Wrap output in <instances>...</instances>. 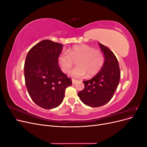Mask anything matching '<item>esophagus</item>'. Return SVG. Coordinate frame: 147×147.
Returning a JSON list of instances; mask_svg holds the SVG:
<instances>
[{
	"instance_id": "esophagus-1",
	"label": "esophagus",
	"mask_w": 147,
	"mask_h": 147,
	"mask_svg": "<svg viewBox=\"0 0 147 147\" xmlns=\"http://www.w3.org/2000/svg\"><path fill=\"white\" fill-rule=\"evenodd\" d=\"M72 84H75L77 82V80H75V79H72Z\"/></svg>"
}]
</instances>
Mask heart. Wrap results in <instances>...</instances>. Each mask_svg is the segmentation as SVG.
Segmentation results:
<instances>
[{
  "instance_id": "heart-1",
  "label": "heart",
  "mask_w": 147,
  "mask_h": 147,
  "mask_svg": "<svg viewBox=\"0 0 147 147\" xmlns=\"http://www.w3.org/2000/svg\"><path fill=\"white\" fill-rule=\"evenodd\" d=\"M58 63L64 73H68L77 61V67L70 71V75L74 78H83L88 74L93 77L98 74L104 64L105 57L102 51L94 50L88 45L74 46L58 56Z\"/></svg>"
}]
</instances>
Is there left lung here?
Here are the masks:
<instances>
[{
	"label": "left lung",
	"instance_id": "1",
	"mask_svg": "<svg viewBox=\"0 0 147 147\" xmlns=\"http://www.w3.org/2000/svg\"><path fill=\"white\" fill-rule=\"evenodd\" d=\"M99 45L105 57L104 65L94 77L83 82L84 88L78 92L83 103L92 107L102 106L110 100L120 79V70L116 56L109 48L100 43Z\"/></svg>",
	"mask_w": 147,
	"mask_h": 147
}]
</instances>
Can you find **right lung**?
I'll return each mask as SVG.
<instances>
[{"mask_svg":"<svg viewBox=\"0 0 147 147\" xmlns=\"http://www.w3.org/2000/svg\"><path fill=\"white\" fill-rule=\"evenodd\" d=\"M63 48L61 43L44 40L31 48L26 56V86L31 99L42 108L58 107L63 101L66 88L72 84L58 65L57 59Z\"/></svg>","mask_w":147,"mask_h":147,"instance_id":"right-lung-1","label":"right lung"}]
</instances>
